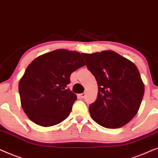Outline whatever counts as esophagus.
<instances>
[{
    "instance_id": "esophagus-1",
    "label": "esophagus",
    "mask_w": 158,
    "mask_h": 158,
    "mask_svg": "<svg viewBox=\"0 0 158 158\" xmlns=\"http://www.w3.org/2000/svg\"><path fill=\"white\" fill-rule=\"evenodd\" d=\"M79 96H80L81 98H85V96H86V93H85V92H83V93L79 94Z\"/></svg>"
}]
</instances>
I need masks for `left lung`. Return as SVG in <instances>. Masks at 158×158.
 Here are the masks:
<instances>
[{"instance_id":"left-lung-1","label":"left lung","mask_w":158,"mask_h":158,"mask_svg":"<svg viewBox=\"0 0 158 158\" xmlns=\"http://www.w3.org/2000/svg\"><path fill=\"white\" fill-rule=\"evenodd\" d=\"M81 55L98 85V98L89 108L92 118L108 129L123 127L137 113L144 96L137 67L111 50Z\"/></svg>"}]
</instances>
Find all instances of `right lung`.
<instances>
[{"instance_id": "1", "label": "right lung", "mask_w": 158, "mask_h": 158, "mask_svg": "<svg viewBox=\"0 0 158 158\" xmlns=\"http://www.w3.org/2000/svg\"><path fill=\"white\" fill-rule=\"evenodd\" d=\"M85 65L79 52L60 49L42 55L27 66L19 92L23 110L31 121L52 127L69 116L77 98L67 85L71 73Z\"/></svg>"}]
</instances>
